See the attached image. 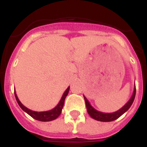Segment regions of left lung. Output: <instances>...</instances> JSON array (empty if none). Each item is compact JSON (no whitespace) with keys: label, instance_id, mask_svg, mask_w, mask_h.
<instances>
[{"label":"left lung","instance_id":"left-lung-1","mask_svg":"<svg viewBox=\"0 0 147 147\" xmlns=\"http://www.w3.org/2000/svg\"><path fill=\"white\" fill-rule=\"evenodd\" d=\"M136 86L134 87V90H133V93H132V96L129 98V100L125 105L120 109V110H117L114 113H106L100 112L98 110H96L94 107L90 104L89 101L87 99L86 97L84 96V98L85 101V105H86L87 111H88V114L92 119H95L96 121H99L103 122H108L112 121L115 120V119H119L121 115H122L125 112H127V110H129V107H131L132 104L133 103V101L135 99V96H136Z\"/></svg>","mask_w":147,"mask_h":147}]
</instances>
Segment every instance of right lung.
I'll list each match as a JSON object with an SVG mask.
<instances>
[{"label": "right lung", "mask_w": 147, "mask_h": 147, "mask_svg": "<svg viewBox=\"0 0 147 147\" xmlns=\"http://www.w3.org/2000/svg\"><path fill=\"white\" fill-rule=\"evenodd\" d=\"M70 87L66 89L65 91L64 92L63 95H62V98H61L60 101L58 103V105L56 106L54 108H53L52 110H48V111H44V112H37V111H33V110H31L27 108L26 107H25L21 102H20L19 98H18V96H17L16 93L15 92V98H16L17 102H18V105L20 107V108L25 111L27 114L32 116L33 119H36V120L40 121H53L54 119H57L59 116V115L62 113V110L63 108V105H64L65 99L66 96L68 94V92H69Z\"/></svg>", "instance_id": "add662e5"}]
</instances>
